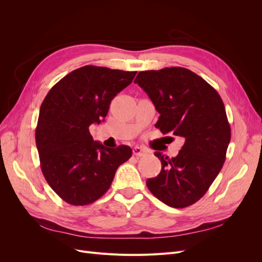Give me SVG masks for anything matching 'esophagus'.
I'll return each instance as SVG.
<instances>
[{
    "label": "esophagus",
    "instance_id": "esophagus-1",
    "mask_svg": "<svg viewBox=\"0 0 262 262\" xmlns=\"http://www.w3.org/2000/svg\"><path fill=\"white\" fill-rule=\"evenodd\" d=\"M133 154L136 155V156H142V155H144L145 154V149L144 148H142V147H140V146H136V147H133Z\"/></svg>",
    "mask_w": 262,
    "mask_h": 262
}]
</instances>
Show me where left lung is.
I'll list each match as a JSON object with an SVG mask.
<instances>
[{
  "mask_svg": "<svg viewBox=\"0 0 262 262\" xmlns=\"http://www.w3.org/2000/svg\"><path fill=\"white\" fill-rule=\"evenodd\" d=\"M134 83L160 114L156 128L185 139L176 157L154 153L162 169L146 186L168 207H189L208 191L225 162L231 126L223 100L201 76L185 68L143 71Z\"/></svg>",
  "mask_w": 262,
  "mask_h": 262,
  "instance_id": "8db88e82",
  "label": "left lung"
}]
</instances>
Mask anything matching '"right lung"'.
Masks as SVG:
<instances>
[{
	"label": "right lung",
	"instance_id": "add662e5",
	"mask_svg": "<svg viewBox=\"0 0 262 262\" xmlns=\"http://www.w3.org/2000/svg\"><path fill=\"white\" fill-rule=\"evenodd\" d=\"M137 72L85 66L66 75L43 99L36 145L43 176L62 200L72 205L96 201L109 189L130 146L108 148L93 140L90 125L104 121L118 93Z\"/></svg>",
	"mask_w": 262,
	"mask_h": 262
}]
</instances>
